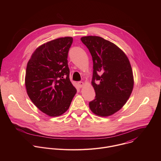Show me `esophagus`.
<instances>
[{
	"label": "esophagus",
	"instance_id": "1",
	"mask_svg": "<svg viewBox=\"0 0 161 161\" xmlns=\"http://www.w3.org/2000/svg\"><path fill=\"white\" fill-rule=\"evenodd\" d=\"M78 85L80 86V88L83 87V86L84 85V83L82 82V81H78Z\"/></svg>",
	"mask_w": 161,
	"mask_h": 161
}]
</instances>
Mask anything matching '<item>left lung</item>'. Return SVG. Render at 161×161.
<instances>
[{
	"mask_svg": "<svg viewBox=\"0 0 161 161\" xmlns=\"http://www.w3.org/2000/svg\"><path fill=\"white\" fill-rule=\"evenodd\" d=\"M81 41L93 60L92 85L96 97L89 103L90 109L96 115L110 116L124 106L132 93L134 78L130 64L121 49L103 37L85 36Z\"/></svg>",
	"mask_w": 161,
	"mask_h": 161,
	"instance_id": "obj_1",
	"label": "left lung"
}]
</instances>
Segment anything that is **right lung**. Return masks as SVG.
I'll use <instances>...</instances> for the list:
<instances>
[{
    "instance_id": "add662e5",
    "label": "right lung",
    "mask_w": 161,
    "mask_h": 161,
    "mask_svg": "<svg viewBox=\"0 0 161 161\" xmlns=\"http://www.w3.org/2000/svg\"><path fill=\"white\" fill-rule=\"evenodd\" d=\"M73 40L71 37H60L41 45L27 63V94L39 110L50 117L64 113L76 93L67 64Z\"/></svg>"
}]
</instances>
